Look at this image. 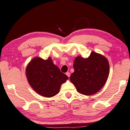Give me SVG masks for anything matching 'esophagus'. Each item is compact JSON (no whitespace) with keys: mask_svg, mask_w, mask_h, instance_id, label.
Instances as JSON below:
<instances>
[{"mask_svg":"<svg viewBox=\"0 0 130 130\" xmlns=\"http://www.w3.org/2000/svg\"><path fill=\"white\" fill-rule=\"evenodd\" d=\"M66 75H67L68 77H70V73L69 72H67V73H66Z\"/></svg>","mask_w":130,"mask_h":130,"instance_id":"34e87169","label":"esophagus"}]
</instances>
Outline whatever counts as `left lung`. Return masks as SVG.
<instances>
[{
    "mask_svg": "<svg viewBox=\"0 0 130 130\" xmlns=\"http://www.w3.org/2000/svg\"><path fill=\"white\" fill-rule=\"evenodd\" d=\"M74 72L70 80L78 93L95 94L104 86L109 74V63L104 56L92 52L87 58L78 56L73 63Z\"/></svg>",
    "mask_w": 130,
    "mask_h": 130,
    "instance_id": "1",
    "label": "left lung"
}]
</instances>
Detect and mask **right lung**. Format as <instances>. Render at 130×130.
<instances>
[{"label": "right lung", "instance_id": "right-lung-1", "mask_svg": "<svg viewBox=\"0 0 130 130\" xmlns=\"http://www.w3.org/2000/svg\"><path fill=\"white\" fill-rule=\"evenodd\" d=\"M26 75L35 91L49 98L57 94L61 84L68 79L67 75L54 64L51 57L46 60L40 57L33 58L26 68Z\"/></svg>", "mask_w": 130, "mask_h": 130}]
</instances>
